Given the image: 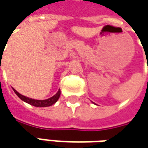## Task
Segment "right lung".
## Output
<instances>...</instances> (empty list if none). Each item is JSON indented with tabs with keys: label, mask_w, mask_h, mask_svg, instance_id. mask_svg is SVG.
Wrapping results in <instances>:
<instances>
[{
	"label": "right lung",
	"mask_w": 148,
	"mask_h": 148,
	"mask_svg": "<svg viewBox=\"0 0 148 148\" xmlns=\"http://www.w3.org/2000/svg\"><path fill=\"white\" fill-rule=\"evenodd\" d=\"M13 90H14V92L16 93V94L22 101H24L25 102L30 104L32 106H36V107H47V106H52V105H54V104L58 100L59 97H60V93H61L60 90H58L57 93H56L55 95H54L53 97H51V98H48V99L46 100H35L21 95V93H18L17 91L16 90H14V89H13Z\"/></svg>",
	"instance_id": "obj_1"
}]
</instances>
